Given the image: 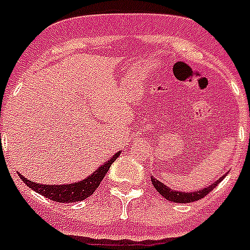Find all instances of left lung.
<instances>
[{
  "label": "left lung",
  "mask_w": 250,
  "mask_h": 250,
  "mask_svg": "<svg viewBox=\"0 0 250 250\" xmlns=\"http://www.w3.org/2000/svg\"><path fill=\"white\" fill-rule=\"evenodd\" d=\"M227 176V175H224L223 177H220L219 180L216 183H213L212 186L207 187V188H203L201 191H196V192H191V193H186V192H176L171 189V188H168L167 186H164L162 182H159L156 179H153L151 176V182H152L153 187L156 188V191L160 193V195L164 197V199H167L169 201H173V203H192V201H197L203 199L204 196H207L209 193L212 189H213L214 187L217 186L221 180H223L224 177Z\"/></svg>",
  "instance_id": "1"
}]
</instances>
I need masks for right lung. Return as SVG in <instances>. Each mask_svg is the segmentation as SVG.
Instances as JSON below:
<instances>
[{
	"label": "right lung",
	"instance_id": "add662e5",
	"mask_svg": "<svg viewBox=\"0 0 250 250\" xmlns=\"http://www.w3.org/2000/svg\"><path fill=\"white\" fill-rule=\"evenodd\" d=\"M119 156V152L115 153L110 162L103 164L101 168H98L97 171L92 175L84 179L82 182L75 183V184H66V186H47V184H38V183L30 182L25 177L20 175L22 182L25 183L27 187H30L33 191L38 192L40 195L45 196L50 200L55 203H74V201H82L87 199L95 192L103 177L106 176V173L110 169L111 164L115 162L116 158Z\"/></svg>",
	"mask_w": 250,
	"mask_h": 250
}]
</instances>
